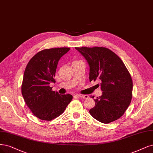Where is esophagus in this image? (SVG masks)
Wrapping results in <instances>:
<instances>
[{
	"mask_svg": "<svg viewBox=\"0 0 153 153\" xmlns=\"http://www.w3.org/2000/svg\"><path fill=\"white\" fill-rule=\"evenodd\" d=\"M78 96L82 99H88V96H87V95H81L80 94V95H79Z\"/></svg>",
	"mask_w": 153,
	"mask_h": 153,
	"instance_id": "1",
	"label": "esophagus"
}]
</instances>
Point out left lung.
<instances>
[{
	"instance_id": "1",
	"label": "left lung",
	"mask_w": 153,
	"mask_h": 153,
	"mask_svg": "<svg viewBox=\"0 0 153 153\" xmlns=\"http://www.w3.org/2000/svg\"><path fill=\"white\" fill-rule=\"evenodd\" d=\"M75 49L84 56L90 66V82L99 80L102 91L101 96L94 99L96 105L89 113L103 123L119 119L127 109L132 97V79L123 62L106 47Z\"/></svg>"
}]
</instances>
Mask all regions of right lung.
I'll list each match as a JSON object with an SVG mask.
<instances>
[{"label": "right lung", "mask_w": 153, "mask_h": 153, "mask_svg": "<svg viewBox=\"0 0 153 153\" xmlns=\"http://www.w3.org/2000/svg\"><path fill=\"white\" fill-rule=\"evenodd\" d=\"M70 49H44L33 56L25 68L22 85L23 97L31 112L42 120L51 121L58 117L73 99L71 95H59L49 86L51 83L56 82L54 76L59 59Z\"/></svg>", "instance_id": "add662e5"}]
</instances>
